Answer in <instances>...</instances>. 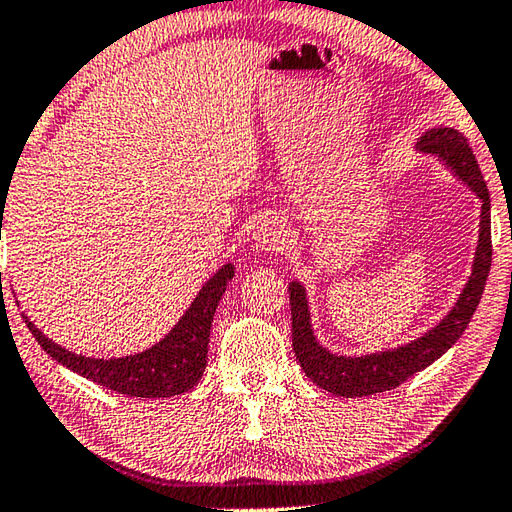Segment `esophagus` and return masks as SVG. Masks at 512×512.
I'll list each match as a JSON object with an SVG mask.
<instances>
[{"mask_svg":"<svg viewBox=\"0 0 512 512\" xmlns=\"http://www.w3.org/2000/svg\"><path fill=\"white\" fill-rule=\"evenodd\" d=\"M253 240L261 251H281L285 231L275 218H259L253 229Z\"/></svg>","mask_w":512,"mask_h":512,"instance_id":"esophagus-1","label":"esophagus"}]
</instances>
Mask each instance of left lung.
I'll return each mask as SVG.
<instances>
[{"label":"left lung","mask_w":512,"mask_h":512,"mask_svg":"<svg viewBox=\"0 0 512 512\" xmlns=\"http://www.w3.org/2000/svg\"><path fill=\"white\" fill-rule=\"evenodd\" d=\"M417 150L425 154H434L447 168L454 172L471 192L482 200L480 213V235L478 248H475L473 270L465 285V290L458 296L451 312L432 327L421 338L412 340L403 347L379 351L360 358H347L327 351L323 344H318L312 323L310 307H307V294L299 281L290 283V312H292V347L299 360L303 373L312 379L316 386L334 392L338 397H366L375 392H384L397 388L414 373L436 362L441 355L454 347V342L462 336V331L471 323V316L478 307L486 277L491 270V196L486 189V181L480 172V165L475 161V154L469 146L465 135L454 128H430L419 137Z\"/></svg>","instance_id":"1"}]
</instances>
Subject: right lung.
I'll return each instance as SVG.
<instances>
[{
	"label": "right lung",
	"mask_w": 512,
	"mask_h": 512,
	"mask_svg": "<svg viewBox=\"0 0 512 512\" xmlns=\"http://www.w3.org/2000/svg\"><path fill=\"white\" fill-rule=\"evenodd\" d=\"M235 275L233 264H224L213 275L202 290L196 294L194 303L183 318L172 327V331L154 347L126 355V358H85L71 353L61 344L52 342L43 331L34 327L28 316H23L32 336L43 347L45 353L58 364L91 379V382L109 388L128 397H174L192 390L207 366V344L211 334V320L216 307Z\"/></svg>",
	"instance_id": "1"
}]
</instances>
